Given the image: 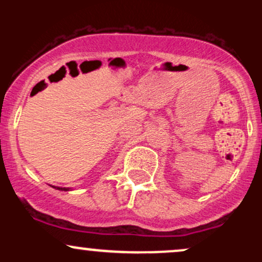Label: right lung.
<instances>
[{
    "instance_id": "obj_1",
    "label": "right lung",
    "mask_w": 262,
    "mask_h": 262,
    "mask_svg": "<svg viewBox=\"0 0 262 262\" xmlns=\"http://www.w3.org/2000/svg\"><path fill=\"white\" fill-rule=\"evenodd\" d=\"M55 188H58V189H61V191H69V188H61V187H55Z\"/></svg>"
}]
</instances>
